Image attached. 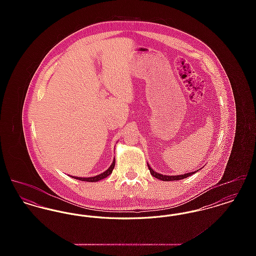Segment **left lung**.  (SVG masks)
<instances>
[{"label": "left lung", "instance_id": "1", "mask_svg": "<svg viewBox=\"0 0 256 256\" xmlns=\"http://www.w3.org/2000/svg\"><path fill=\"white\" fill-rule=\"evenodd\" d=\"M148 170L150 172V174H152V176H154L156 178H158L160 180H163V182H172V180H183V178H188V176L194 174L195 172H198V170H196V172H187V174H180V176H164V174H158V172H154V170L150 168V166L148 164ZM198 170H200V169H198Z\"/></svg>", "mask_w": 256, "mask_h": 256}]
</instances>
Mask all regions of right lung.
<instances>
[{
  "mask_svg": "<svg viewBox=\"0 0 256 256\" xmlns=\"http://www.w3.org/2000/svg\"><path fill=\"white\" fill-rule=\"evenodd\" d=\"M114 166H115V158H114V160H113L112 164L110 165V168H108V170H106V172H104L102 174H98V176H91V178H78V176H71L74 178H76V180H82V182H98V180H104V178H108V176H110V174L112 172L113 169H114Z\"/></svg>",
  "mask_w": 256,
  "mask_h": 256,
  "instance_id": "add662e5",
  "label": "right lung"
}]
</instances>
